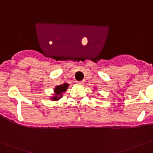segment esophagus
Masks as SVG:
<instances>
[{
	"instance_id": "1",
	"label": "esophagus",
	"mask_w": 153,
	"mask_h": 153,
	"mask_svg": "<svg viewBox=\"0 0 153 153\" xmlns=\"http://www.w3.org/2000/svg\"><path fill=\"white\" fill-rule=\"evenodd\" d=\"M84 81H76V84H78V85H81V84H84Z\"/></svg>"
}]
</instances>
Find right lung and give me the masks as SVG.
<instances>
[{
	"instance_id": "add662e5",
	"label": "right lung",
	"mask_w": 153,
	"mask_h": 153,
	"mask_svg": "<svg viewBox=\"0 0 153 153\" xmlns=\"http://www.w3.org/2000/svg\"><path fill=\"white\" fill-rule=\"evenodd\" d=\"M69 87V84L67 83H64V84H61L55 86L54 89V95L50 98L52 101H58L60 98H62L63 93L67 91V89Z\"/></svg>"
}]
</instances>
